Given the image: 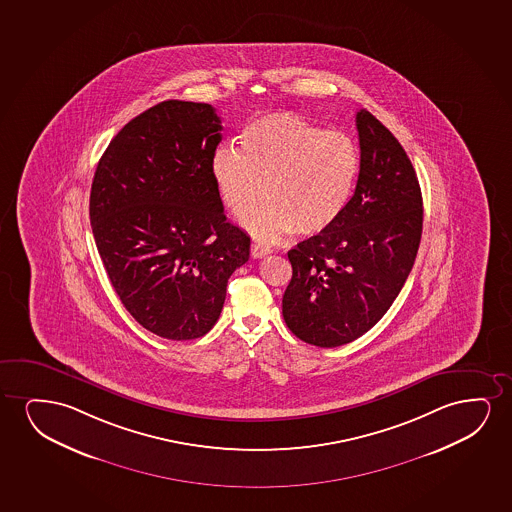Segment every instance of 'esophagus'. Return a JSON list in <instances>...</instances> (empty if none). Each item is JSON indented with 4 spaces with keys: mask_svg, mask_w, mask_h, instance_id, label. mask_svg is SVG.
<instances>
[{
    "mask_svg": "<svg viewBox=\"0 0 512 512\" xmlns=\"http://www.w3.org/2000/svg\"><path fill=\"white\" fill-rule=\"evenodd\" d=\"M250 252H252L253 259H262V257H266V255L271 253V248H269V246L260 245V243H253Z\"/></svg>",
    "mask_w": 512,
    "mask_h": 512,
    "instance_id": "34e87169",
    "label": "esophagus"
}]
</instances>
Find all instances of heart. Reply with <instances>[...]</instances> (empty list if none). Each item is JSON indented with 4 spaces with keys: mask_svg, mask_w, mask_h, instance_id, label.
Instances as JSON below:
<instances>
[{
    "mask_svg": "<svg viewBox=\"0 0 512 512\" xmlns=\"http://www.w3.org/2000/svg\"><path fill=\"white\" fill-rule=\"evenodd\" d=\"M211 173L227 210L264 241L294 231L315 236L341 218L360 173V154L348 134L327 131L295 113L253 120L239 136V150L220 147ZM265 187L262 188L261 185Z\"/></svg>",
    "mask_w": 512,
    "mask_h": 512,
    "instance_id": "obj_1",
    "label": "heart"
}]
</instances>
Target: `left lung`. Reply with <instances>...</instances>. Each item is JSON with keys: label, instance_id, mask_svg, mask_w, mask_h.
Instances as JSON below:
<instances>
[{"label": "left lung", "instance_id": "obj_1", "mask_svg": "<svg viewBox=\"0 0 512 512\" xmlns=\"http://www.w3.org/2000/svg\"><path fill=\"white\" fill-rule=\"evenodd\" d=\"M360 173L341 218L288 252L283 295L288 329L336 348L372 329L406 283L420 248L423 199L399 140L367 110L357 112Z\"/></svg>", "mask_w": 512, "mask_h": 512}]
</instances>
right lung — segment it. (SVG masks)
Returning <instances> with one entry per match:
<instances>
[{"label":"right lung","instance_id":"obj_1","mask_svg":"<svg viewBox=\"0 0 512 512\" xmlns=\"http://www.w3.org/2000/svg\"><path fill=\"white\" fill-rule=\"evenodd\" d=\"M222 120L169 99L120 129L91 189L92 234L115 292L141 327L189 341L210 332L250 238L227 222L211 157Z\"/></svg>","mask_w":512,"mask_h":512}]
</instances>
